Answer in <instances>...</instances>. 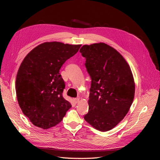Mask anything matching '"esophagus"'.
<instances>
[{"mask_svg": "<svg viewBox=\"0 0 160 160\" xmlns=\"http://www.w3.org/2000/svg\"><path fill=\"white\" fill-rule=\"evenodd\" d=\"M79 101H80L79 98H75V99H74V101H75V102L76 103H79Z\"/></svg>", "mask_w": 160, "mask_h": 160, "instance_id": "esophagus-1", "label": "esophagus"}]
</instances>
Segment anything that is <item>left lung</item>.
Segmentation results:
<instances>
[{"label":"left lung","instance_id":"8db88e82","mask_svg":"<svg viewBox=\"0 0 160 160\" xmlns=\"http://www.w3.org/2000/svg\"><path fill=\"white\" fill-rule=\"evenodd\" d=\"M91 78L89 112L85 120L101 132L115 128L127 115L135 95V82L128 62L104 42L85 45L80 51Z\"/></svg>","mask_w":160,"mask_h":160}]
</instances>
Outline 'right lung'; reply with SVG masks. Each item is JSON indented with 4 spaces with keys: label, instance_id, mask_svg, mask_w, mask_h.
Masks as SVG:
<instances>
[{
    "label": "right lung",
    "instance_id": "1",
    "mask_svg": "<svg viewBox=\"0 0 160 160\" xmlns=\"http://www.w3.org/2000/svg\"><path fill=\"white\" fill-rule=\"evenodd\" d=\"M81 46L45 42L24 58L17 75V98L22 113L35 126H55L71 108L62 95L65 85L59 70Z\"/></svg>",
    "mask_w": 160,
    "mask_h": 160
}]
</instances>
